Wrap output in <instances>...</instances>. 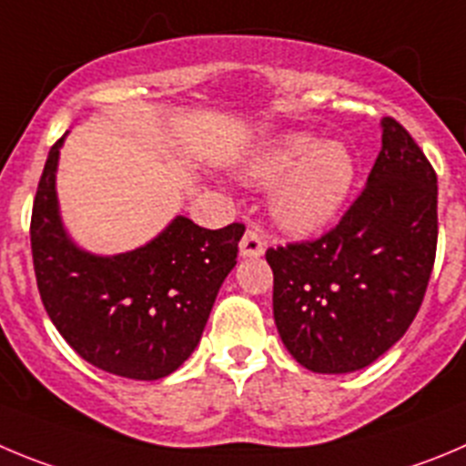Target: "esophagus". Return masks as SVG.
Listing matches in <instances>:
<instances>
[{"instance_id":"1","label":"esophagus","mask_w":466,"mask_h":466,"mask_svg":"<svg viewBox=\"0 0 466 466\" xmlns=\"http://www.w3.org/2000/svg\"><path fill=\"white\" fill-rule=\"evenodd\" d=\"M264 250H267V241H264L262 234L255 228L248 229V232L243 234L241 243H238V255H241V258H262Z\"/></svg>"}]
</instances>
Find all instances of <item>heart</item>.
<instances>
[{
	"label": "heart",
	"instance_id": "heart-1",
	"mask_svg": "<svg viewBox=\"0 0 466 466\" xmlns=\"http://www.w3.org/2000/svg\"><path fill=\"white\" fill-rule=\"evenodd\" d=\"M241 179L258 188L276 186L271 211L278 225L310 234L326 228L347 204L356 184V158L342 142L287 130L248 154Z\"/></svg>",
	"mask_w": 466,
	"mask_h": 466
}]
</instances>
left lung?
<instances>
[{
    "label": "left lung",
    "mask_w": 466,
    "mask_h": 466,
    "mask_svg": "<svg viewBox=\"0 0 466 466\" xmlns=\"http://www.w3.org/2000/svg\"><path fill=\"white\" fill-rule=\"evenodd\" d=\"M434 253L437 174L386 116L380 156L340 225L317 241L267 250L282 345L321 375L368 368L414 321Z\"/></svg>",
    "instance_id": "obj_1"
}]
</instances>
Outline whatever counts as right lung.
Masks as SVG:
<instances>
[{
  "label": "right lung",
  "instance_id": "obj_1",
  "mask_svg": "<svg viewBox=\"0 0 466 466\" xmlns=\"http://www.w3.org/2000/svg\"><path fill=\"white\" fill-rule=\"evenodd\" d=\"M66 135L47 154L32 211L43 306L86 363L126 380H163L198 347L246 228L204 229L174 216L135 250L91 253L73 241L59 208L56 169Z\"/></svg>",
  "mask_w": 466,
  "mask_h": 466
}]
</instances>
